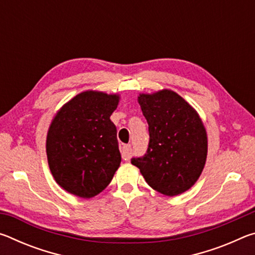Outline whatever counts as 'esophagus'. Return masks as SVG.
<instances>
[{
    "instance_id": "obj_1",
    "label": "esophagus",
    "mask_w": 255,
    "mask_h": 255,
    "mask_svg": "<svg viewBox=\"0 0 255 255\" xmlns=\"http://www.w3.org/2000/svg\"><path fill=\"white\" fill-rule=\"evenodd\" d=\"M122 156L125 159V161H129L131 156V146L127 144V145H124L123 148H122Z\"/></svg>"
}]
</instances>
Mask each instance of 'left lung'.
<instances>
[{
    "label": "left lung",
    "instance_id": "obj_1",
    "mask_svg": "<svg viewBox=\"0 0 255 255\" xmlns=\"http://www.w3.org/2000/svg\"><path fill=\"white\" fill-rule=\"evenodd\" d=\"M138 103L147 120L149 143L141 157H132L146 182L164 196H178L199 179L208 141L198 112L171 90L141 93Z\"/></svg>",
    "mask_w": 255,
    "mask_h": 255
}]
</instances>
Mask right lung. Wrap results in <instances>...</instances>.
I'll return each instance as SVG.
<instances>
[{"label":"right lung","mask_w":255,"mask_h":255,"mask_svg":"<svg viewBox=\"0 0 255 255\" xmlns=\"http://www.w3.org/2000/svg\"><path fill=\"white\" fill-rule=\"evenodd\" d=\"M118 94L85 91L65 103L51 122L46 140L54 179L67 192L92 198L103 191L122 162L117 128L110 116Z\"/></svg>","instance_id":"add662e5"}]
</instances>
